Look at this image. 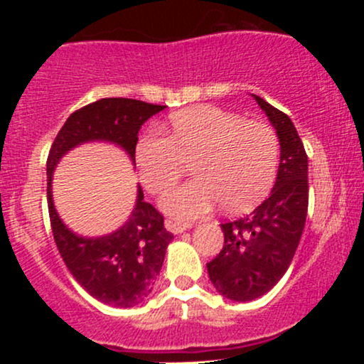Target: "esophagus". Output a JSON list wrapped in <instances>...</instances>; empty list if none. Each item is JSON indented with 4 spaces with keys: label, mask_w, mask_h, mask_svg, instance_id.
I'll return each mask as SVG.
<instances>
[{
    "label": "esophagus",
    "mask_w": 364,
    "mask_h": 364,
    "mask_svg": "<svg viewBox=\"0 0 364 364\" xmlns=\"http://www.w3.org/2000/svg\"><path fill=\"white\" fill-rule=\"evenodd\" d=\"M166 228H168L171 232H174V235H179V232H185L186 229H190L191 224L190 223H183V220L168 219V220H166Z\"/></svg>",
    "instance_id": "34e87169"
}]
</instances>
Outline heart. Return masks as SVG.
I'll return each mask as SVG.
<instances>
[{
  "label": "heart",
  "instance_id": "1",
  "mask_svg": "<svg viewBox=\"0 0 364 364\" xmlns=\"http://www.w3.org/2000/svg\"><path fill=\"white\" fill-rule=\"evenodd\" d=\"M171 136L149 129L135 149L140 179L152 193L174 183L191 161L195 179L173 186L161 205L178 219L223 208L240 214L269 193L279 161V139L262 121H248L215 106H195L171 114Z\"/></svg>",
  "mask_w": 364,
  "mask_h": 364
}]
</instances>
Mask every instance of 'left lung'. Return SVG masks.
<instances>
[{"instance_id":"left-lung-1","label":"left lung","mask_w":364,"mask_h":364,"mask_svg":"<svg viewBox=\"0 0 364 364\" xmlns=\"http://www.w3.org/2000/svg\"><path fill=\"white\" fill-rule=\"evenodd\" d=\"M281 144V164L269 198L250 215L220 224L224 246L207 263L219 294L252 301L269 292L289 269L308 212V157L291 118L252 94Z\"/></svg>"}]
</instances>
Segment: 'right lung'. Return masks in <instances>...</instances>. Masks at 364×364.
I'll return each mask as SVG.
<instances>
[{"mask_svg":"<svg viewBox=\"0 0 364 364\" xmlns=\"http://www.w3.org/2000/svg\"><path fill=\"white\" fill-rule=\"evenodd\" d=\"M166 106L136 99H101L75 111L54 139L48 156V207L53 236L75 281L97 301L118 308L140 304L152 292L173 235L144 191L136 190L135 208L114 232L99 237L75 235L58 215L53 200V173L66 152L87 141L118 145L135 162L141 124Z\"/></svg>","mask_w":364,"mask_h":364,"instance_id":"1","label":"right lung"}]
</instances>
